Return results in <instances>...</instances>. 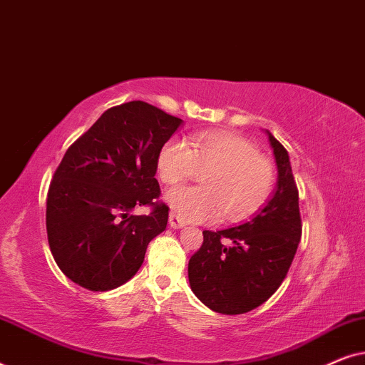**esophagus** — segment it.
Masks as SVG:
<instances>
[{"instance_id":"1","label":"esophagus","mask_w":365,"mask_h":365,"mask_svg":"<svg viewBox=\"0 0 365 365\" xmlns=\"http://www.w3.org/2000/svg\"><path fill=\"white\" fill-rule=\"evenodd\" d=\"M184 226H186V222H184L181 217L176 216L174 212L169 214V227H171V229H182Z\"/></svg>"}]
</instances>
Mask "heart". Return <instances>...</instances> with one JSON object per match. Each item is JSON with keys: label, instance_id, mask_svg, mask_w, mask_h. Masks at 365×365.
I'll return each instance as SVG.
<instances>
[{"label": "heart", "instance_id": "obj_1", "mask_svg": "<svg viewBox=\"0 0 365 365\" xmlns=\"http://www.w3.org/2000/svg\"><path fill=\"white\" fill-rule=\"evenodd\" d=\"M197 169L204 187L178 186L166 192L171 211L186 222L242 221L262 207L274 187L272 163L247 139L231 133H207L164 144L158 158L163 182L178 184Z\"/></svg>", "mask_w": 365, "mask_h": 365}]
</instances>
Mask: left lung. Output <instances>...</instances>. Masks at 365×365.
<instances>
[{"label": "left lung", "instance_id": "8db88e82", "mask_svg": "<svg viewBox=\"0 0 365 365\" xmlns=\"http://www.w3.org/2000/svg\"><path fill=\"white\" fill-rule=\"evenodd\" d=\"M277 166L271 199L239 226L204 231L189 259L192 292L214 312L236 316L267 301L287 276L301 241L299 192L286 148L267 131Z\"/></svg>", "mask_w": 365, "mask_h": 365}]
</instances>
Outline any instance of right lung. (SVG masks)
<instances>
[{"instance_id": "add662e5", "label": "right lung", "mask_w": 365, "mask_h": 365, "mask_svg": "<svg viewBox=\"0 0 365 365\" xmlns=\"http://www.w3.org/2000/svg\"><path fill=\"white\" fill-rule=\"evenodd\" d=\"M182 119L143 101L111 108L68 149L49 184L46 231L66 277L111 291L139 271L148 244L166 229L158 158ZM153 206L134 217L138 205Z\"/></svg>"}]
</instances>
